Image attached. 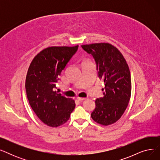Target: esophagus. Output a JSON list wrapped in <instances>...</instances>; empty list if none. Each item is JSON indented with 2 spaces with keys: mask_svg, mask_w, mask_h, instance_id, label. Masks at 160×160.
Returning a JSON list of instances; mask_svg holds the SVG:
<instances>
[{
  "mask_svg": "<svg viewBox=\"0 0 160 160\" xmlns=\"http://www.w3.org/2000/svg\"><path fill=\"white\" fill-rule=\"evenodd\" d=\"M77 100L79 101H83V100H86V98H81V97H77Z\"/></svg>",
  "mask_w": 160,
  "mask_h": 160,
  "instance_id": "obj_1",
  "label": "esophagus"
}]
</instances>
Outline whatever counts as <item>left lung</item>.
Returning <instances> with one entry per match:
<instances>
[{
	"label": "left lung",
	"mask_w": 160,
	"mask_h": 160,
	"mask_svg": "<svg viewBox=\"0 0 160 160\" xmlns=\"http://www.w3.org/2000/svg\"><path fill=\"white\" fill-rule=\"evenodd\" d=\"M82 48L94 58L98 77L105 83L104 97L95 100L91 118L100 124H112L121 118L130 98L129 67L121 52L111 44L94 43Z\"/></svg>",
	"instance_id": "obj_1"
}]
</instances>
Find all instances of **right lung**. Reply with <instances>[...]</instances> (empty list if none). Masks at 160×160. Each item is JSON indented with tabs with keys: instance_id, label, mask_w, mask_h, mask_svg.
I'll list each match as a JSON object with an SVG mask.
<instances>
[{
	"instance_id": "add662e5",
	"label": "right lung",
	"mask_w": 160,
	"mask_h": 160,
	"mask_svg": "<svg viewBox=\"0 0 160 160\" xmlns=\"http://www.w3.org/2000/svg\"><path fill=\"white\" fill-rule=\"evenodd\" d=\"M78 48V45L47 48L30 65L25 82L27 98L38 118L48 127H58L66 122L75 108L74 100L54 89L59 76Z\"/></svg>"
}]
</instances>
